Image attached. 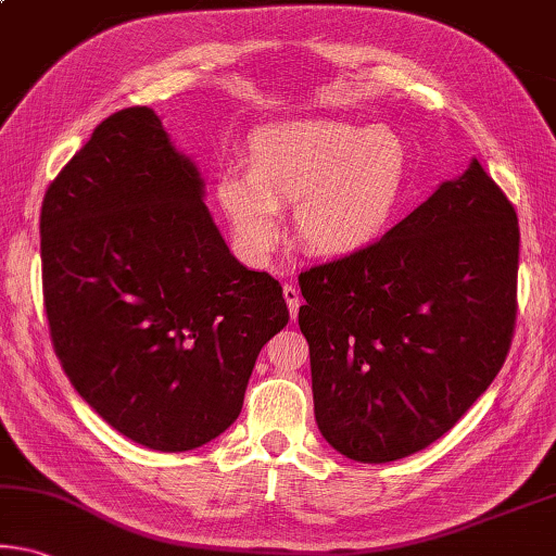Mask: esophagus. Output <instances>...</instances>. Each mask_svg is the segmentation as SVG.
<instances>
[{
    "instance_id": "1",
    "label": "esophagus",
    "mask_w": 556,
    "mask_h": 556,
    "mask_svg": "<svg viewBox=\"0 0 556 556\" xmlns=\"http://www.w3.org/2000/svg\"><path fill=\"white\" fill-rule=\"evenodd\" d=\"M285 299H287V306H289V314L294 316L299 314V306H302V296H299V289L294 285H285Z\"/></svg>"
}]
</instances>
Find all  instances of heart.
I'll return each mask as SVG.
<instances>
[{"label":"heart","instance_id":"obj_1","mask_svg":"<svg viewBox=\"0 0 556 556\" xmlns=\"http://www.w3.org/2000/svg\"><path fill=\"white\" fill-rule=\"evenodd\" d=\"M405 175L408 157L391 130L296 121L262 128L252 138L250 173L219 175L217 200L254 262L277 247L285 205H296L306 250L333 257L383 235L401 205Z\"/></svg>","mask_w":556,"mask_h":556}]
</instances>
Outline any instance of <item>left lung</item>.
<instances>
[{
  "mask_svg": "<svg viewBox=\"0 0 556 556\" xmlns=\"http://www.w3.org/2000/svg\"><path fill=\"white\" fill-rule=\"evenodd\" d=\"M517 267L515 205L472 161L381 240L302 271L326 443L391 463L445 435L509 354Z\"/></svg>",
  "mask_w": 556,
  "mask_h": 556,
  "instance_id": "obj_1",
  "label": "left lung"
}]
</instances>
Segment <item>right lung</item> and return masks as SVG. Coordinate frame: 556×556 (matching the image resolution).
I'll list each match as a JSON object with an SVG mask.
<instances>
[{"mask_svg": "<svg viewBox=\"0 0 556 556\" xmlns=\"http://www.w3.org/2000/svg\"><path fill=\"white\" fill-rule=\"evenodd\" d=\"M39 230L51 343L78 395L151 451L225 433L289 309L227 250L161 118L134 105L101 121L51 180Z\"/></svg>", "mask_w": 556, "mask_h": 556, "instance_id": "right-lung-1", "label": "right lung"}]
</instances>
